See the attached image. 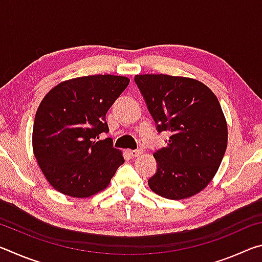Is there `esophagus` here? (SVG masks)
Listing matches in <instances>:
<instances>
[{
	"label": "esophagus",
	"instance_id": "1",
	"mask_svg": "<svg viewBox=\"0 0 262 262\" xmlns=\"http://www.w3.org/2000/svg\"><path fill=\"white\" fill-rule=\"evenodd\" d=\"M143 152V150L142 149H136V150H128V155H129L130 157H136V156H140V155Z\"/></svg>",
	"mask_w": 262,
	"mask_h": 262
}]
</instances>
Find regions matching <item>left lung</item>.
<instances>
[{
  "mask_svg": "<svg viewBox=\"0 0 262 262\" xmlns=\"http://www.w3.org/2000/svg\"><path fill=\"white\" fill-rule=\"evenodd\" d=\"M134 79L158 133L170 132L166 147L154 154L157 171L149 187L171 200L193 196L214 178L227 150L219 99L193 78L145 74Z\"/></svg>",
  "mask_w": 262,
  "mask_h": 262,
  "instance_id": "left-lung-1",
  "label": "left lung"
}]
</instances>
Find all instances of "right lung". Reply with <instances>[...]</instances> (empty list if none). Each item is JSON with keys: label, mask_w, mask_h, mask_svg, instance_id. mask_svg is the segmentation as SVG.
<instances>
[{"label": "right lung", "mask_w": 262, "mask_h": 262, "mask_svg": "<svg viewBox=\"0 0 262 262\" xmlns=\"http://www.w3.org/2000/svg\"><path fill=\"white\" fill-rule=\"evenodd\" d=\"M129 79L94 75L57 84L35 113L32 144L43 176L60 193L88 198L106 188L125 162L110 140L106 113Z\"/></svg>", "instance_id": "add662e5"}]
</instances>
